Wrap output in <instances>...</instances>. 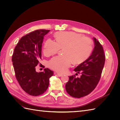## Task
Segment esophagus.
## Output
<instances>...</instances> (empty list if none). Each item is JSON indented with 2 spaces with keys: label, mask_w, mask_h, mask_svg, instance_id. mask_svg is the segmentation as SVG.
Here are the masks:
<instances>
[{
  "label": "esophagus",
  "mask_w": 120,
  "mask_h": 120,
  "mask_svg": "<svg viewBox=\"0 0 120 120\" xmlns=\"http://www.w3.org/2000/svg\"><path fill=\"white\" fill-rule=\"evenodd\" d=\"M55 74H56L58 76H59V77H61V76H63V75L62 74L59 73V72H55Z\"/></svg>",
  "instance_id": "esophagus-1"
}]
</instances>
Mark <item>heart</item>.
<instances>
[{
    "instance_id": "obj_1",
    "label": "heart",
    "mask_w": 120,
    "mask_h": 120,
    "mask_svg": "<svg viewBox=\"0 0 120 120\" xmlns=\"http://www.w3.org/2000/svg\"><path fill=\"white\" fill-rule=\"evenodd\" d=\"M56 42L49 39L45 41L43 52L49 56L56 54L60 49H63L64 55L56 56L50 60L49 66L52 70L64 72L72 63L81 64L85 61L91 54L93 41L90 38L72 31L57 32L54 34Z\"/></svg>"
}]
</instances>
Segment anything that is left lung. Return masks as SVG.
<instances>
[{"instance_id":"1","label":"left lung","mask_w":120,"mask_h":120,"mask_svg":"<svg viewBox=\"0 0 120 120\" xmlns=\"http://www.w3.org/2000/svg\"><path fill=\"white\" fill-rule=\"evenodd\" d=\"M94 40L95 47L91 55L74 70L81 74V77L70 76L65 86L67 92L72 97L81 98L89 95L100 79L106 58L102 45L96 38Z\"/></svg>"}]
</instances>
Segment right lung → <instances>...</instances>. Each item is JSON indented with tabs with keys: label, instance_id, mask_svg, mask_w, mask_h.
I'll return each mask as SVG.
<instances>
[{
	"label": "right lung",
	"instance_id": "right-lung-1",
	"mask_svg": "<svg viewBox=\"0 0 120 120\" xmlns=\"http://www.w3.org/2000/svg\"><path fill=\"white\" fill-rule=\"evenodd\" d=\"M49 31L37 30L23 36L17 43L12 56L16 79L24 91L32 96L41 95L46 92L49 79L53 75L48 68L41 72L35 71L36 67L41 64L44 36Z\"/></svg>",
	"mask_w": 120,
	"mask_h": 120
}]
</instances>
